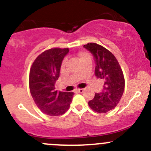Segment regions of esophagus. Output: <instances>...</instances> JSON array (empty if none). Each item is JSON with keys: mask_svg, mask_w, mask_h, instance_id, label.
I'll return each instance as SVG.
<instances>
[{"mask_svg": "<svg viewBox=\"0 0 151 151\" xmlns=\"http://www.w3.org/2000/svg\"><path fill=\"white\" fill-rule=\"evenodd\" d=\"M76 91H77V93H83V91H84V89H82V88H80V89H77Z\"/></svg>", "mask_w": 151, "mask_h": 151, "instance_id": "esophagus-1", "label": "esophagus"}]
</instances>
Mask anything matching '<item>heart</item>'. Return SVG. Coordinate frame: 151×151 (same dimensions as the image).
I'll return each mask as SVG.
<instances>
[{"label": "heart", "mask_w": 151, "mask_h": 151, "mask_svg": "<svg viewBox=\"0 0 151 151\" xmlns=\"http://www.w3.org/2000/svg\"><path fill=\"white\" fill-rule=\"evenodd\" d=\"M79 58H80V60H81V62L83 61V60H84L85 59L88 58H90V55L88 54V53L85 52H80L79 53ZM66 64V60H63V66H64V65Z\"/></svg>", "instance_id": "heart-1"}]
</instances>
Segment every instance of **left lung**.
<instances>
[{
    "mask_svg": "<svg viewBox=\"0 0 151 151\" xmlns=\"http://www.w3.org/2000/svg\"><path fill=\"white\" fill-rule=\"evenodd\" d=\"M83 47L95 60V76L104 82L102 91L96 93L88 105L95 112L105 113L113 109L123 96L125 80L122 69L114 55L104 47L96 43H88Z\"/></svg>",
    "mask_w": 151,
    "mask_h": 151,
    "instance_id": "left-lung-1",
    "label": "left lung"
}]
</instances>
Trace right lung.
Masks as SVG:
<instances>
[{"mask_svg": "<svg viewBox=\"0 0 151 151\" xmlns=\"http://www.w3.org/2000/svg\"><path fill=\"white\" fill-rule=\"evenodd\" d=\"M68 48H54L39 55L30 70L29 87L38 107L47 115L58 116L69 108L74 93L61 92L55 88L60 70Z\"/></svg>", "mask_w": 151, "mask_h": 151, "instance_id": "add662e5", "label": "right lung"}]
</instances>
